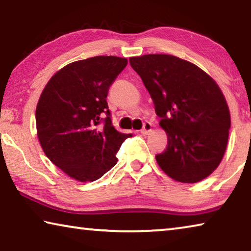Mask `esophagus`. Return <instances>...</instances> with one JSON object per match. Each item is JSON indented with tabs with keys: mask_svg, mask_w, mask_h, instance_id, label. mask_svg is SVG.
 I'll use <instances>...</instances> for the list:
<instances>
[{
	"mask_svg": "<svg viewBox=\"0 0 251 251\" xmlns=\"http://www.w3.org/2000/svg\"><path fill=\"white\" fill-rule=\"evenodd\" d=\"M151 124L150 122H145L144 123V126H143V128H142V130H141V133L143 134V135H148L151 131Z\"/></svg>",
	"mask_w": 251,
	"mask_h": 251,
	"instance_id": "34e87169",
	"label": "esophagus"
}]
</instances>
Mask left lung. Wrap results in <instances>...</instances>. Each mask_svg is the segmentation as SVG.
I'll use <instances>...</instances> for the list:
<instances>
[{"label":"left lung","mask_w":251,"mask_h":251,"mask_svg":"<svg viewBox=\"0 0 251 251\" xmlns=\"http://www.w3.org/2000/svg\"><path fill=\"white\" fill-rule=\"evenodd\" d=\"M147 88L168 142L156 160L180 182L202 180L226 151L230 113L217 83L197 65L167 54L130 57Z\"/></svg>","instance_id":"left-lung-1"}]
</instances>
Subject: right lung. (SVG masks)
Returning a JSON list of instances; mask_svg holds the SVG:
<instances>
[{
	"mask_svg": "<svg viewBox=\"0 0 251 251\" xmlns=\"http://www.w3.org/2000/svg\"><path fill=\"white\" fill-rule=\"evenodd\" d=\"M127 59L95 56L56 72L36 106L37 137L45 155L78 181L99 179L117 163L131 134L115 129L106 97Z\"/></svg>",
	"mask_w": 251,
	"mask_h": 251,
	"instance_id": "obj_1",
	"label": "right lung"
}]
</instances>
